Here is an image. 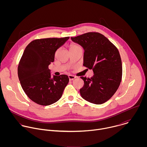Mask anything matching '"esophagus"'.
Listing matches in <instances>:
<instances>
[{
    "label": "esophagus",
    "mask_w": 147,
    "mask_h": 147,
    "mask_svg": "<svg viewBox=\"0 0 147 147\" xmlns=\"http://www.w3.org/2000/svg\"><path fill=\"white\" fill-rule=\"evenodd\" d=\"M76 78V77L74 76H73V75H69V78L70 81H72L74 79H75Z\"/></svg>",
    "instance_id": "esophagus-1"
}]
</instances>
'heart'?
Masks as SVG:
<instances>
[{
  "mask_svg": "<svg viewBox=\"0 0 147 147\" xmlns=\"http://www.w3.org/2000/svg\"><path fill=\"white\" fill-rule=\"evenodd\" d=\"M78 48H81L78 45L75 44H71L70 45V50L71 49H78Z\"/></svg>",
  "mask_w": 147,
  "mask_h": 147,
  "instance_id": "heart-1",
  "label": "heart"
}]
</instances>
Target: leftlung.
Masks as SVG:
<instances>
[{
    "mask_svg": "<svg viewBox=\"0 0 147 147\" xmlns=\"http://www.w3.org/2000/svg\"><path fill=\"white\" fill-rule=\"evenodd\" d=\"M84 49L83 66L92 69L91 78L80 90L83 99L97 105L108 101L117 90L122 77V63L117 48L103 35L90 32L71 38Z\"/></svg>",
    "mask_w": 147,
    "mask_h": 147,
    "instance_id": "8db88e82",
    "label": "left lung"
}]
</instances>
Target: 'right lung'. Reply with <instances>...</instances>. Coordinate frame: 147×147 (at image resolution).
<instances>
[{
  "mask_svg": "<svg viewBox=\"0 0 147 147\" xmlns=\"http://www.w3.org/2000/svg\"><path fill=\"white\" fill-rule=\"evenodd\" d=\"M69 36L35 39L27 46L18 66V76L28 97L38 105L48 106L57 102L69 83L67 75L53 76L49 65L54 61L56 50Z\"/></svg>",
  "mask_w": 147,
  "mask_h": 147,
  "instance_id": "right-lung-1",
  "label": "right lung"
}]
</instances>
